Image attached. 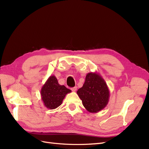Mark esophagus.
Instances as JSON below:
<instances>
[{
	"label": "esophagus",
	"mask_w": 149,
	"mask_h": 149,
	"mask_svg": "<svg viewBox=\"0 0 149 149\" xmlns=\"http://www.w3.org/2000/svg\"><path fill=\"white\" fill-rule=\"evenodd\" d=\"M71 91H73V92H75L76 91V89H77V87H73V88H71Z\"/></svg>",
	"instance_id": "34e87169"
}]
</instances>
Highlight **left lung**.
I'll use <instances>...</instances> for the list:
<instances>
[{
    "instance_id": "8db88e82",
    "label": "left lung",
    "mask_w": 149,
    "mask_h": 149,
    "mask_svg": "<svg viewBox=\"0 0 149 149\" xmlns=\"http://www.w3.org/2000/svg\"><path fill=\"white\" fill-rule=\"evenodd\" d=\"M82 103L89 112L96 113L108 104L110 93L107 85L98 73H89L86 76L83 86L77 91Z\"/></svg>"
}]
</instances>
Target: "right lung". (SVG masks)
<instances>
[{"label": "right lung", "mask_w": 149, "mask_h": 149, "mask_svg": "<svg viewBox=\"0 0 149 149\" xmlns=\"http://www.w3.org/2000/svg\"><path fill=\"white\" fill-rule=\"evenodd\" d=\"M71 92L64 85L58 83L55 76L52 75L43 85L40 94L44 106L48 109H55L61 104L66 94Z\"/></svg>", "instance_id": "1"}]
</instances>
